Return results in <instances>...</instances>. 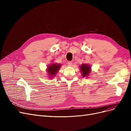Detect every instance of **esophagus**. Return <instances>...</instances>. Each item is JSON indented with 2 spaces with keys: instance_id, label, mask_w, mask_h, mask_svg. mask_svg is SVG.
Returning <instances> with one entry per match:
<instances>
[{
  "instance_id": "34e87169",
  "label": "esophagus",
  "mask_w": 131,
  "mask_h": 131,
  "mask_svg": "<svg viewBox=\"0 0 131 131\" xmlns=\"http://www.w3.org/2000/svg\"><path fill=\"white\" fill-rule=\"evenodd\" d=\"M67 64H68V66H72L73 65V62L71 61H69L67 62Z\"/></svg>"
}]
</instances>
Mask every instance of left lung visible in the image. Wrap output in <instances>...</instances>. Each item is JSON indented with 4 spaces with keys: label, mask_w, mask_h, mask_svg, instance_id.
Listing matches in <instances>:
<instances>
[{
    "label": "left lung",
    "mask_w": 131,
    "mask_h": 131,
    "mask_svg": "<svg viewBox=\"0 0 131 131\" xmlns=\"http://www.w3.org/2000/svg\"><path fill=\"white\" fill-rule=\"evenodd\" d=\"M90 69H91V68L89 65L85 64L81 65L80 67V70H81V72H82V77H88L90 73L91 72Z\"/></svg>",
    "instance_id": "obj_1"
}]
</instances>
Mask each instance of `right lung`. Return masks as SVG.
Returning a JSON list of instances; mask_svg holds the SVG:
<instances>
[{"label":"right lung","instance_id":"add662e5","mask_svg":"<svg viewBox=\"0 0 131 131\" xmlns=\"http://www.w3.org/2000/svg\"><path fill=\"white\" fill-rule=\"evenodd\" d=\"M61 65L59 64H52L47 67V72H48L49 76L54 77L55 75L58 72L59 68H60Z\"/></svg>","mask_w":131,"mask_h":131}]
</instances>
